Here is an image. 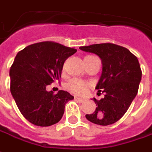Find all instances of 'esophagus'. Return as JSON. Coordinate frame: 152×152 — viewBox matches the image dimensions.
Returning a JSON list of instances; mask_svg holds the SVG:
<instances>
[{"instance_id":"obj_1","label":"esophagus","mask_w":152,"mask_h":152,"mask_svg":"<svg viewBox=\"0 0 152 152\" xmlns=\"http://www.w3.org/2000/svg\"><path fill=\"white\" fill-rule=\"evenodd\" d=\"M75 101H77V102H79V103H83V102H85V100L84 99H82V98H79V97H77V96H76V97H75Z\"/></svg>"}]
</instances>
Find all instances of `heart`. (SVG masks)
Here are the masks:
<instances>
[{
  "label": "heart",
  "mask_w": 152,
  "mask_h": 152,
  "mask_svg": "<svg viewBox=\"0 0 152 152\" xmlns=\"http://www.w3.org/2000/svg\"><path fill=\"white\" fill-rule=\"evenodd\" d=\"M90 84L78 78H73L66 83V88L75 95L83 96L87 93Z\"/></svg>",
  "instance_id": "b5f03b06"
}]
</instances>
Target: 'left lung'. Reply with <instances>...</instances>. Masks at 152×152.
I'll list each match as a JSON object with an SVG mask.
<instances>
[{
	"label": "left lung",
	"instance_id": "left-lung-1",
	"mask_svg": "<svg viewBox=\"0 0 152 152\" xmlns=\"http://www.w3.org/2000/svg\"><path fill=\"white\" fill-rule=\"evenodd\" d=\"M79 49L97 55L102 61V74L96 88L105 93V97L100 101L93 98L97 106L86 118L99 125L112 124L122 118L138 91L142 78L138 60L127 48L113 43Z\"/></svg>",
	"mask_w": 152,
	"mask_h": 152
}]
</instances>
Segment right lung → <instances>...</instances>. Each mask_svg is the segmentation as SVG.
I'll use <instances>...</instances> for the list:
<instances>
[{"label":"right lung","instance_id":"obj_1","mask_svg":"<svg viewBox=\"0 0 152 152\" xmlns=\"http://www.w3.org/2000/svg\"><path fill=\"white\" fill-rule=\"evenodd\" d=\"M76 51L55 42H42L16 55L10 69V92L19 111L34 125L47 127L59 122L65 104L74 99L66 91H47V86L60 80L64 61Z\"/></svg>","mask_w":152,"mask_h":152}]
</instances>
